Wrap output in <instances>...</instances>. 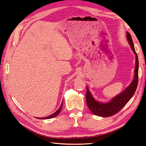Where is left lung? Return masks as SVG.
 Instances as JSON below:
<instances>
[{
    "instance_id": "obj_1",
    "label": "left lung",
    "mask_w": 146,
    "mask_h": 146,
    "mask_svg": "<svg viewBox=\"0 0 146 146\" xmlns=\"http://www.w3.org/2000/svg\"><path fill=\"white\" fill-rule=\"evenodd\" d=\"M127 38L130 44L132 51L135 54V67L134 78L131 84L127 88L122 92L120 94L113 98L111 101L106 103L99 102L94 99L91 93L87 87L86 92V102L89 109L94 114L102 117H110L117 114L124 108L132 97L133 96L137 89L138 84V70H139V61L137 55L135 52L131 34L127 32Z\"/></svg>"
}]
</instances>
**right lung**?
Instances as JSON below:
<instances>
[{
    "mask_svg": "<svg viewBox=\"0 0 146 146\" xmlns=\"http://www.w3.org/2000/svg\"><path fill=\"white\" fill-rule=\"evenodd\" d=\"M62 106H63V104H62H62H61V105H60V108H59V109H58L57 111L56 112H54V114H51V115H48V116H47V117H40V118H38V117H37V119H50V118H52V117H56V115H57L59 114V113L60 112V111H61V109H62Z\"/></svg>",
    "mask_w": 146,
    "mask_h": 146,
    "instance_id": "add662e5",
    "label": "right lung"
}]
</instances>
